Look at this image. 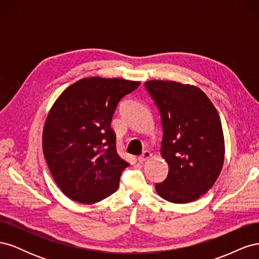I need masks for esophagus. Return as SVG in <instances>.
<instances>
[{
	"instance_id": "esophagus-1",
	"label": "esophagus",
	"mask_w": 259,
	"mask_h": 259,
	"mask_svg": "<svg viewBox=\"0 0 259 259\" xmlns=\"http://www.w3.org/2000/svg\"><path fill=\"white\" fill-rule=\"evenodd\" d=\"M150 156H151V153H150V152H149V151H144L142 155L138 156V161H139L140 163H143V162L147 161L149 158H150Z\"/></svg>"
}]
</instances>
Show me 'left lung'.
Instances as JSON below:
<instances>
[{
  "label": "left lung",
  "mask_w": 259,
  "mask_h": 259,
  "mask_svg": "<svg viewBox=\"0 0 259 259\" xmlns=\"http://www.w3.org/2000/svg\"><path fill=\"white\" fill-rule=\"evenodd\" d=\"M146 91L158 108L163 137L161 155L168 173L156 192L173 203H189L206 193L224 164V134L218 112L200 89L173 81H148Z\"/></svg>",
  "instance_id": "obj_1"
}]
</instances>
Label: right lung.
Wrapping results in <instances>:
<instances>
[{
  "label": "right lung",
  "instance_id": "right-lung-1",
  "mask_svg": "<svg viewBox=\"0 0 259 259\" xmlns=\"http://www.w3.org/2000/svg\"><path fill=\"white\" fill-rule=\"evenodd\" d=\"M139 82L89 77L70 85L51 109L43 152L68 198L92 204L114 193L126 161L117 155L110 124L120 100Z\"/></svg>",
  "mask_w": 259,
  "mask_h": 259
}]
</instances>
